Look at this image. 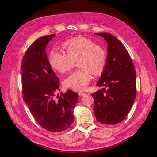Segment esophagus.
Returning <instances> with one entry per match:
<instances>
[{
    "label": "esophagus",
    "mask_w": 157,
    "mask_h": 157,
    "mask_svg": "<svg viewBox=\"0 0 157 157\" xmlns=\"http://www.w3.org/2000/svg\"><path fill=\"white\" fill-rule=\"evenodd\" d=\"M78 95L80 96H84V95H85V93L84 92H78Z\"/></svg>",
    "instance_id": "34e87169"
}]
</instances>
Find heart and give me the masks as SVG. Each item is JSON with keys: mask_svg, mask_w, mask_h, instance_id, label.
Returning <instances> with one entry per match:
<instances>
[{"mask_svg": "<svg viewBox=\"0 0 157 157\" xmlns=\"http://www.w3.org/2000/svg\"><path fill=\"white\" fill-rule=\"evenodd\" d=\"M63 48L66 53L56 48L51 50L49 55L51 67L65 73L73 68L78 61L79 68L64 80L63 84L67 88L83 90L91 80L92 73L96 76L102 73L107 63V52L92 40L81 36L65 42Z\"/></svg>", "mask_w": 157, "mask_h": 157, "instance_id": "heart-1", "label": "heart"}]
</instances>
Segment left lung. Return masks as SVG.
<instances>
[{
  "mask_svg": "<svg viewBox=\"0 0 157 157\" xmlns=\"http://www.w3.org/2000/svg\"><path fill=\"white\" fill-rule=\"evenodd\" d=\"M107 42V59L97 83L105 86L92 94L97 120L105 124H116L124 120L136 97V73L130 56L120 40L107 33H96Z\"/></svg>",
  "mask_w": 157,
  "mask_h": 157,
  "instance_id": "obj_1",
  "label": "left lung"
}]
</instances>
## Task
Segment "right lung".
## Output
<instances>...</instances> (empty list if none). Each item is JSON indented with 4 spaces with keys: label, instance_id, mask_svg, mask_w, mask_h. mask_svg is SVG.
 <instances>
[{
    "label": "right lung",
    "instance_id": "1",
    "mask_svg": "<svg viewBox=\"0 0 157 157\" xmlns=\"http://www.w3.org/2000/svg\"><path fill=\"white\" fill-rule=\"evenodd\" d=\"M54 36L41 37L28 48L21 62V83L23 99L36 121L46 130L60 132L73 124V109L78 98L71 90L54 98L59 90V79L52 69L45 51Z\"/></svg>",
    "mask_w": 157,
    "mask_h": 157
}]
</instances>
